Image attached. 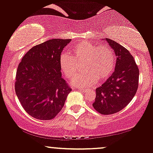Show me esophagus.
I'll list each match as a JSON object with an SVG mask.
<instances>
[{
  "instance_id": "esophagus-1",
  "label": "esophagus",
  "mask_w": 153,
  "mask_h": 153,
  "mask_svg": "<svg viewBox=\"0 0 153 153\" xmlns=\"http://www.w3.org/2000/svg\"><path fill=\"white\" fill-rule=\"evenodd\" d=\"M78 90H79V91L82 92V93H84V92H86V91H87V90L84 89V88H78Z\"/></svg>"
}]
</instances>
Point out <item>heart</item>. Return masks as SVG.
Returning <instances> with one entry per match:
<instances>
[{"label": "heart", "instance_id": "1", "mask_svg": "<svg viewBox=\"0 0 153 153\" xmlns=\"http://www.w3.org/2000/svg\"><path fill=\"white\" fill-rule=\"evenodd\" d=\"M71 56L62 53L59 59L60 68L67 78H75L80 72H85L72 81L78 87L88 88L96 83L97 80L105 81L110 78L115 68L114 53L106 45H96L91 42L75 43L71 48Z\"/></svg>", "mask_w": 153, "mask_h": 153}]
</instances>
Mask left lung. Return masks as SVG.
<instances>
[{"label":"left lung","mask_w":153,"mask_h":153,"mask_svg":"<svg viewBox=\"0 0 153 153\" xmlns=\"http://www.w3.org/2000/svg\"><path fill=\"white\" fill-rule=\"evenodd\" d=\"M105 40L114 50L116 65L110 78L95 89L96 97L93 106L99 113L110 115L123 110L135 96L138 88L139 69L126 48L110 38Z\"/></svg>","instance_id":"1"}]
</instances>
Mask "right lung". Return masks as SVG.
Masks as SVG:
<instances>
[{"label":"right lung","instance_id":"right-lung-1","mask_svg":"<svg viewBox=\"0 0 153 153\" xmlns=\"http://www.w3.org/2000/svg\"><path fill=\"white\" fill-rule=\"evenodd\" d=\"M71 39H51L25 53L16 72L15 91L24 110L38 120H52L72 91L62 78L59 59Z\"/></svg>","mask_w":153,"mask_h":153}]
</instances>
